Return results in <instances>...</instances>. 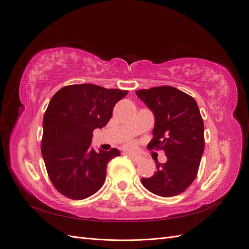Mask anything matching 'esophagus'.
Here are the masks:
<instances>
[{
	"label": "esophagus",
	"instance_id": "obj_1",
	"mask_svg": "<svg viewBox=\"0 0 249 249\" xmlns=\"http://www.w3.org/2000/svg\"><path fill=\"white\" fill-rule=\"evenodd\" d=\"M126 155L129 156L133 161H136V162H138V161L140 160V157H139V156H137V155L133 154V153H129V152H127V153H126Z\"/></svg>",
	"mask_w": 249,
	"mask_h": 249
}]
</instances>
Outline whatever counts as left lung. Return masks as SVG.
I'll list each match as a JSON object with an SVG mask.
<instances>
[{
  "instance_id": "8db88e82",
  "label": "left lung",
  "mask_w": 249,
  "mask_h": 249,
  "mask_svg": "<svg viewBox=\"0 0 249 249\" xmlns=\"http://www.w3.org/2000/svg\"><path fill=\"white\" fill-rule=\"evenodd\" d=\"M137 96L155 115L154 138L147 148L163 149L165 163L156 161L157 171L141 183L148 191L162 197L184 192L197 176L205 149L203 122L192 96L171 86L136 91Z\"/></svg>"
}]
</instances>
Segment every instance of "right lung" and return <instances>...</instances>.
<instances>
[{
	"label": "right lung",
	"instance_id": "1",
	"mask_svg": "<svg viewBox=\"0 0 249 249\" xmlns=\"http://www.w3.org/2000/svg\"><path fill=\"white\" fill-rule=\"evenodd\" d=\"M126 94V90L77 84L52 97L43 116L41 154L52 184L64 196L84 199L104 185L107 165L120 152L96 153L90 147L92 132L108 124L115 104Z\"/></svg>",
	"mask_w": 249,
	"mask_h": 249
}]
</instances>
